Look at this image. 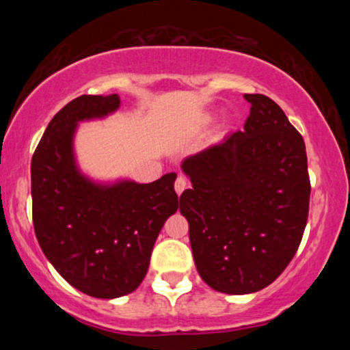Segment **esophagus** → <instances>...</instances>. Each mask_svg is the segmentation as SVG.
Segmentation results:
<instances>
[{"label": "esophagus", "mask_w": 350, "mask_h": 350, "mask_svg": "<svg viewBox=\"0 0 350 350\" xmlns=\"http://www.w3.org/2000/svg\"><path fill=\"white\" fill-rule=\"evenodd\" d=\"M187 187V179L184 178V176H179L178 179H176V183H174V189H176V192H178V194L180 196L183 194V191L184 189Z\"/></svg>", "instance_id": "34e87169"}]
</instances>
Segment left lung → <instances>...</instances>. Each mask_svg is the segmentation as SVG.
Segmentation results:
<instances>
[{"label":"left lung","mask_w":350,"mask_h":350,"mask_svg":"<svg viewBox=\"0 0 350 350\" xmlns=\"http://www.w3.org/2000/svg\"><path fill=\"white\" fill-rule=\"evenodd\" d=\"M242 131L187 156L180 196L196 268L212 290L248 295L291 262L308 222L311 184L303 136L262 94H247Z\"/></svg>","instance_id":"obj_1"}]
</instances>
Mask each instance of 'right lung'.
I'll list each match as a JSON object with an SVG mask.
<instances>
[{
    "instance_id": "add662e5",
    "label": "right lung",
    "mask_w": 350,
    "mask_h": 350,
    "mask_svg": "<svg viewBox=\"0 0 350 350\" xmlns=\"http://www.w3.org/2000/svg\"><path fill=\"white\" fill-rule=\"evenodd\" d=\"M120 103L116 94L72 100L47 124L31 161L33 222L44 255L67 283L102 299L139 286L156 239L180 202L176 172L139 184L97 183L79 170V123L105 118Z\"/></svg>"
}]
</instances>
